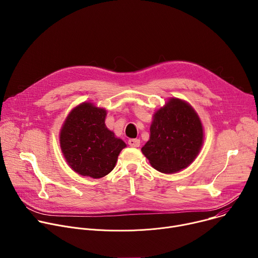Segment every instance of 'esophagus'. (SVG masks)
<instances>
[{
    "mask_svg": "<svg viewBox=\"0 0 258 258\" xmlns=\"http://www.w3.org/2000/svg\"><path fill=\"white\" fill-rule=\"evenodd\" d=\"M127 143H128V145H130L131 147H139L141 142H140L139 139H130Z\"/></svg>",
    "mask_w": 258,
    "mask_h": 258,
    "instance_id": "esophagus-1",
    "label": "esophagus"
}]
</instances>
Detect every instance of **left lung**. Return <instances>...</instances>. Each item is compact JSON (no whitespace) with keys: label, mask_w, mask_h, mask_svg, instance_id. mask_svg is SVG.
Returning <instances> with one entry per match:
<instances>
[{"label":"left lung","mask_w":258,"mask_h":258,"mask_svg":"<svg viewBox=\"0 0 258 258\" xmlns=\"http://www.w3.org/2000/svg\"><path fill=\"white\" fill-rule=\"evenodd\" d=\"M203 138V126L194 108L186 101L170 98L154 113L150 139L142 152L156 170L175 173L195 160Z\"/></svg>","instance_id":"1"}]
</instances>
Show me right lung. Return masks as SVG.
<instances>
[{
  "label": "right lung",
  "instance_id": "right-lung-1",
  "mask_svg": "<svg viewBox=\"0 0 258 258\" xmlns=\"http://www.w3.org/2000/svg\"><path fill=\"white\" fill-rule=\"evenodd\" d=\"M106 110L91 102L73 108L60 131V147L77 173L100 178L111 171L126 145L105 124Z\"/></svg>",
  "mask_w": 258,
  "mask_h": 258
}]
</instances>
